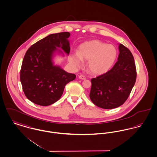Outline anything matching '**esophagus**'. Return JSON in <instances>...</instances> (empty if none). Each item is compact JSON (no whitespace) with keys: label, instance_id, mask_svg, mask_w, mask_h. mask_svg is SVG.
Instances as JSON below:
<instances>
[{"label":"esophagus","instance_id":"1","mask_svg":"<svg viewBox=\"0 0 157 157\" xmlns=\"http://www.w3.org/2000/svg\"><path fill=\"white\" fill-rule=\"evenodd\" d=\"M79 79H82V80H85V79H86V77L84 75H79Z\"/></svg>","mask_w":157,"mask_h":157}]
</instances>
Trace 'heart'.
I'll list each match as a JSON object with an SVG mask.
<instances>
[{"instance_id":"1","label":"heart","mask_w":157,"mask_h":157,"mask_svg":"<svg viewBox=\"0 0 157 157\" xmlns=\"http://www.w3.org/2000/svg\"><path fill=\"white\" fill-rule=\"evenodd\" d=\"M117 57V50L113 45L94 40L82 44L79 52L72 54L70 62L77 68L81 66L82 59L88 61L89 71L95 75H101L111 69Z\"/></svg>"}]
</instances>
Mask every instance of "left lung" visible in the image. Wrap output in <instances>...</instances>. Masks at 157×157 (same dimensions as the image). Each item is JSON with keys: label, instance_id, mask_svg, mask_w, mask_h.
Here are the masks:
<instances>
[{"label": "left lung", "instance_id": "1", "mask_svg": "<svg viewBox=\"0 0 157 157\" xmlns=\"http://www.w3.org/2000/svg\"><path fill=\"white\" fill-rule=\"evenodd\" d=\"M119 51L118 61L113 67L91 80L90 98L101 108H116L123 105L136 82L137 72L132 53L121 44Z\"/></svg>", "mask_w": 157, "mask_h": 157}]
</instances>
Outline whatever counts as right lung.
Listing matches in <instances>:
<instances>
[{"mask_svg": "<svg viewBox=\"0 0 157 157\" xmlns=\"http://www.w3.org/2000/svg\"><path fill=\"white\" fill-rule=\"evenodd\" d=\"M67 32L51 34L32 45L26 51L20 70V81L26 97L36 105L46 106L58 101L66 85L76 78L73 73L54 66L51 57L61 47L69 54Z\"/></svg>", "mask_w": 157, "mask_h": 157, "instance_id": "1", "label": "right lung"}]
</instances>
